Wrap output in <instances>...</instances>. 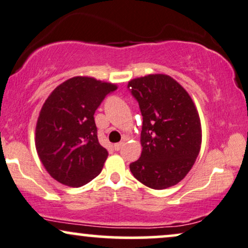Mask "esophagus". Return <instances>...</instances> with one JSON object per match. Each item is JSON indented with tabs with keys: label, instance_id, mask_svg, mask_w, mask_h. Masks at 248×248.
Wrapping results in <instances>:
<instances>
[{
	"label": "esophagus",
	"instance_id": "1",
	"mask_svg": "<svg viewBox=\"0 0 248 248\" xmlns=\"http://www.w3.org/2000/svg\"><path fill=\"white\" fill-rule=\"evenodd\" d=\"M124 145V142H120V143L114 144V150H115V151H119V150H120Z\"/></svg>",
	"mask_w": 248,
	"mask_h": 248
}]
</instances>
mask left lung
Returning <instances> with one entry per match:
<instances>
[{
    "label": "left lung",
    "mask_w": 248,
    "mask_h": 248,
    "mask_svg": "<svg viewBox=\"0 0 248 248\" xmlns=\"http://www.w3.org/2000/svg\"><path fill=\"white\" fill-rule=\"evenodd\" d=\"M143 117L139 160L130 164L136 180L155 190L183 180L202 145L198 111L186 90L166 74H150L128 82Z\"/></svg>",
    "instance_id": "obj_1"
}]
</instances>
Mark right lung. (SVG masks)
I'll return each instance as SVG.
<instances>
[{
    "label": "right lung",
    "instance_id": "obj_1",
    "mask_svg": "<svg viewBox=\"0 0 248 248\" xmlns=\"http://www.w3.org/2000/svg\"><path fill=\"white\" fill-rule=\"evenodd\" d=\"M113 83L74 77L56 88L41 108L35 129L37 155L50 176L79 187L102 171L108 153L97 139L96 109Z\"/></svg>",
    "mask_w": 248,
    "mask_h": 248
}]
</instances>
